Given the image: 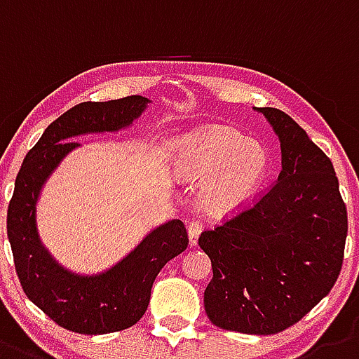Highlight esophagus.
<instances>
[{
	"label": "esophagus",
	"instance_id": "obj_1",
	"mask_svg": "<svg viewBox=\"0 0 359 359\" xmlns=\"http://www.w3.org/2000/svg\"><path fill=\"white\" fill-rule=\"evenodd\" d=\"M202 232V225L198 222H191L187 227V240H189V247H196L198 245V236Z\"/></svg>",
	"mask_w": 359,
	"mask_h": 359
}]
</instances>
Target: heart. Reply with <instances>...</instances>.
<instances>
[{
  "label": "heart",
  "mask_w": 359,
  "mask_h": 359,
  "mask_svg": "<svg viewBox=\"0 0 359 359\" xmlns=\"http://www.w3.org/2000/svg\"><path fill=\"white\" fill-rule=\"evenodd\" d=\"M170 166L184 182H202L200 208L215 218L243 211L270 172V151L229 125H202L170 147Z\"/></svg>",
  "instance_id": "obj_1"
}]
</instances>
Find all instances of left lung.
<instances>
[{
    "mask_svg": "<svg viewBox=\"0 0 359 359\" xmlns=\"http://www.w3.org/2000/svg\"><path fill=\"white\" fill-rule=\"evenodd\" d=\"M280 143L276 186L248 211L205 231L209 320L245 334H276L311 311L337 283L347 209L331 161L286 112L256 107Z\"/></svg>",
    "mask_w": 359,
    "mask_h": 359,
    "instance_id": "obj_1",
    "label": "left lung"
}]
</instances>
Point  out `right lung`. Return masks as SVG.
Here are the masks:
<instances>
[{"mask_svg":"<svg viewBox=\"0 0 359 359\" xmlns=\"http://www.w3.org/2000/svg\"><path fill=\"white\" fill-rule=\"evenodd\" d=\"M150 103L144 96H127L112 102H86L69 109L44 130L15 179L6 231L19 280L28 299L67 331L107 334L140 322L161 268L187 247L182 222L168 219L147 232L112 266L96 273H79L55 259L39 234V200L55 170L80 148L73 140L125 130Z\"/></svg>","mask_w":359,"mask_h":359,"instance_id":"1","label":"right lung"}]
</instances>
